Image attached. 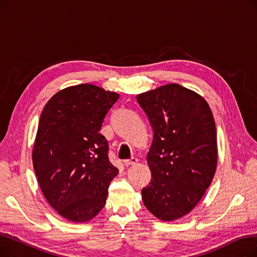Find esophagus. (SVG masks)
I'll return each mask as SVG.
<instances>
[{
    "mask_svg": "<svg viewBox=\"0 0 257 257\" xmlns=\"http://www.w3.org/2000/svg\"><path fill=\"white\" fill-rule=\"evenodd\" d=\"M138 163V158L136 157H131L130 159H126L124 160L125 166H131V165H136Z\"/></svg>",
    "mask_w": 257,
    "mask_h": 257,
    "instance_id": "34e87169",
    "label": "esophagus"
}]
</instances>
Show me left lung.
<instances>
[{
  "mask_svg": "<svg viewBox=\"0 0 257 257\" xmlns=\"http://www.w3.org/2000/svg\"><path fill=\"white\" fill-rule=\"evenodd\" d=\"M137 99L153 130L147 155L151 181L142 191L144 204L160 220H177L199 203L217 169L212 112L200 94L176 83Z\"/></svg>",
  "mask_w": 257,
  "mask_h": 257,
  "instance_id": "obj_1",
  "label": "left lung"
}]
</instances>
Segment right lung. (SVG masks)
Here are the masks:
<instances>
[{
	"label": "right lung",
	"mask_w": 257,
	"mask_h": 257,
	"mask_svg": "<svg viewBox=\"0 0 257 257\" xmlns=\"http://www.w3.org/2000/svg\"><path fill=\"white\" fill-rule=\"evenodd\" d=\"M118 97L92 84L70 86L54 94L40 115L33 167L49 204L66 220L87 222L106 203L118 170L100 130Z\"/></svg>",
	"instance_id": "obj_1"
}]
</instances>
